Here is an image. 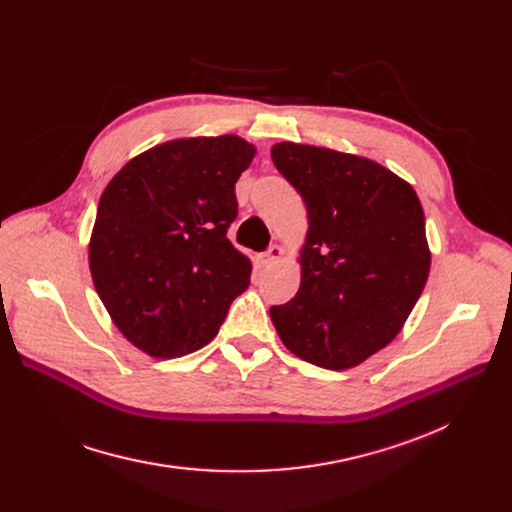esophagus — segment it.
Returning <instances> with one entry per match:
<instances>
[{"label": "esophagus", "instance_id": "34e87169", "mask_svg": "<svg viewBox=\"0 0 512 512\" xmlns=\"http://www.w3.org/2000/svg\"><path fill=\"white\" fill-rule=\"evenodd\" d=\"M282 257H284V249L278 247V245H274V247H270V249H267V251L259 257V261H261L263 267H272V265L278 263Z\"/></svg>", "mask_w": 512, "mask_h": 512}]
</instances>
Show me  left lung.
Listing matches in <instances>:
<instances>
[{
    "mask_svg": "<svg viewBox=\"0 0 512 512\" xmlns=\"http://www.w3.org/2000/svg\"><path fill=\"white\" fill-rule=\"evenodd\" d=\"M278 172L305 201L301 286L270 317L290 353L351 369L405 326L432 253L415 188L378 161L326 147L276 143Z\"/></svg>",
    "mask_w": 512,
    "mask_h": 512,
    "instance_id": "8db88e82",
    "label": "left lung"
}]
</instances>
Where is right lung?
I'll list each match as a JSON object with an SVG mask.
<instances>
[{
	"label": "right lung",
	"instance_id": "right-lung-1",
	"mask_svg": "<svg viewBox=\"0 0 512 512\" xmlns=\"http://www.w3.org/2000/svg\"><path fill=\"white\" fill-rule=\"evenodd\" d=\"M236 134L155 145L110 180L99 199L89 270L116 328L143 353L199 351L251 278V259L226 232L234 184L255 157Z\"/></svg>",
	"mask_w": 512,
	"mask_h": 512
}]
</instances>
